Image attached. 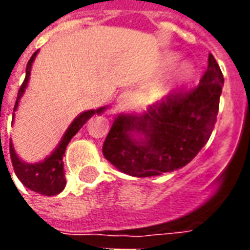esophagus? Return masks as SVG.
Returning a JSON list of instances; mask_svg holds the SVG:
<instances>
[{
    "label": "esophagus",
    "instance_id": "obj_1",
    "mask_svg": "<svg viewBox=\"0 0 250 250\" xmlns=\"http://www.w3.org/2000/svg\"><path fill=\"white\" fill-rule=\"evenodd\" d=\"M132 100H134V95H132L130 91H125V92L120 93L119 98L116 100V103H118V107H119L120 109H123L127 108L128 105H131Z\"/></svg>",
    "mask_w": 250,
    "mask_h": 250
}]
</instances>
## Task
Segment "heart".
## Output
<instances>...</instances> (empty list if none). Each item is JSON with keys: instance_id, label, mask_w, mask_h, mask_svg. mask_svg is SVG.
<instances>
[{"instance_id": "obj_1", "label": "heart", "mask_w": 250, "mask_h": 250, "mask_svg": "<svg viewBox=\"0 0 250 250\" xmlns=\"http://www.w3.org/2000/svg\"><path fill=\"white\" fill-rule=\"evenodd\" d=\"M179 59H181V56H179L178 53H170V55H167V56L163 59V68L165 69L173 68L176 62H179ZM194 75H195V64L191 60H188V59L182 60V62H179L177 66L174 68L173 73L165 80L161 91H162V93L171 92L177 87L182 85L185 83H188Z\"/></svg>"}]
</instances>
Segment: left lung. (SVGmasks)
I'll return each instance as SVG.
<instances>
[{
    "instance_id": "8db88e82",
    "label": "left lung",
    "mask_w": 250,
    "mask_h": 250,
    "mask_svg": "<svg viewBox=\"0 0 250 250\" xmlns=\"http://www.w3.org/2000/svg\"><path fill=\"white\" fill-rule=\"evenodd\" d=\"M222 87V72L209 53L198 87L168 93L146 111L118 115L103 145L104 158L136 178L182 168L209 141Z\"/></svg>"
}]
</instances>
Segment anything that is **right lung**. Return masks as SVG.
Instances as JSON below:
<instances>
[{
  "label": "right lung",
  "mask_w": 250,
  "mask_h": 250,
  "mask_svg": "<svg viewBox=\"0 0 250 250\" xmlns=\"http://www.w3.org/2000/svg\"><path fill=\"white\" fill-rule=\"evenodd\" d=\"M39 51L33 53V56L30 57V60L28 62L26 65V75H25V80L22 83V85L20 87L19 95H17V102L14 105V112L19 108V104L21 98L24 96L25 91L28 88L30 79V72H32V65L35 62L36 56H37ZM108 108L107 105H103L100 108L96 109H88L84 111L82 114H79L72 120V123L68 125V128L65 132L62 134V139L59 142V145L55 147V150L46 155L42 161L39 162L29 163L25 162L24 159H21L19 157V154L16 152V148L13 146V142L10 139V158H12V163H13L14 173L17 175V178L21 181V184L24 185L25 188H28L32 191L41 194V195H57L60 194L65 188V177H64V162H62V157L65 154V148L68 146V143L71 142L73 136L76 135L79 130L82 128L83 125H85L89 118H92L93 115H102L104 114V111ZM13 112V122L16 114ZM12 122V123H13Z\"/></svg>",
  "instance_id": "obj_1"
}]
</instances>
